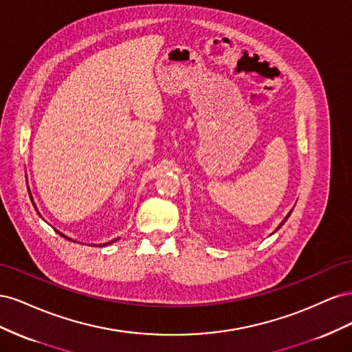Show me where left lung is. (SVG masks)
<instances>
[{
    "mask_svg": "<svg viewBox=\"0 0 352 352\" xmlns=\"http://www.w3.org/2000/svg\"><path fill=\"white\" fill-rule=\"evenodd\" d=\"M291 212H292V210H291V211H289V212H287V214H286V217H285V219H283V220H282V223H280V225H279V226H278V228H276V230H274V232H278V230H279V229H280V228H282V226H283V225H285V221H286V220H287V219H289V216H291ZM274 232H273V233H274Z\"/></svg>",
    "mask_w": 352,
    "mask_h": 352,
    "instance_id": "left-lung-1",
    "label": "left lung"
}]
</instances>
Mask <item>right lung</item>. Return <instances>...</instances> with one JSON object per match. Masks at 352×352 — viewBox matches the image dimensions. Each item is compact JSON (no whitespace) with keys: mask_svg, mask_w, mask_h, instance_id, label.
I'll return each instance as SVG.
<instances>
[{"mask_svg":"<svg viewBox=\"0 0 352 352\" xmlns=\"http://www.w3.org/2000/svg\"><path fill=\"white\" fill-rule=\"evenodd\" d=\"M26 184H28V176H26ZM28 192H29V197H30V201H32V204H34V207H35V210H36V212H38V214H39V217L42 219V216H41V212L38 211V207H36V204H35V201H34V197H32V194H30V189H29V186H28ZM42 220H44V219H42ZM54 230L56 232H58L56 228H54ZM60 233V235L61 236H65L66 239H69V241H73V239H70L69 236H66L65 235V233H61V232H58ZM120 238H116V239H113V241H109V242H105V243H95V247H107V245H110V243H113V242H116V241H119ZM74 242V241H73Z\"/></svg>","mask_w":352,"mask_h":352,"instance_id":"add662e5","label":"right lung"}]
</instances>
